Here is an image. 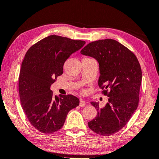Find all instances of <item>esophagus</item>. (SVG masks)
<instances>
[{
  "instance_id": "34e87169",
  "label": "esophagus",
  "mask_w": 159,
  "mask_h": 159,
  "mask_svg": "<svg viewBox=\"0 0 159 159\" xmlns=\"http://www.w3.org/2000/svg\"><path fill=\"white\" fill-rule=\"evenodd\" d=\"M85 105H86L85 102L82 99H80V107H84Z\"/></svg>"
}]
</instances>
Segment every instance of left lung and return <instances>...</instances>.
Returning <instances> with one entry per match:
<instances>
[{
  "mask_svg": "<svg viewBox=\"0 0 159 159\" xmlns=\"http://www.w3.org/2000/svg\"><path fill=\"white\" fill-rule=\"evenodd\" d=\"M99 64L98 86L108 102L100 108L92 102L97 116L88 123L89 127L101 136H110L129 122L139 103L142 69L136 56L123 44L112 39L88 43L81 51Z\"/></svg>",
  "mask_w": 159,
  "mask_h": 159,
  "instance_id": "obj_1",
  "label": "left lung"
}]
</instances>
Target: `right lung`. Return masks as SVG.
<instances>
[{
	"instance_id": "right-lung-1",
	"label": "right lung",
	"mask_w": 159,
	"mask_h": 159,
	"mask_svg": "<svg viewBox=\"0 0 159 159\" xmlns=\"http://www.w3.org/2000/svg\"><path fill=\"white\" fill-rule=\"evenodd\" d=\"M85 43L61 36L51 35L30 47L22 62L19 93L29 121L44 134L61 129L68 113L79 106L72 94L53 97L50 86L63 73L66 59Z\"/></svg>"
}]
</instances>
